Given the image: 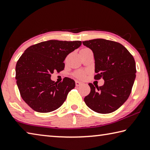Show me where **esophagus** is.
<instances>
[{"label":"esophagus","instance_id":"34e87169","mask_svg":"<svg viewBox=\"0 0 150 150\" xmlns=\"http://www.w3.org/2000/svg\"><path fill=\"white\" fill-rule=\"evenodd\" d=\"M75 83H76V86H80V85L82 84V83L79 82V81H76Z\"/></svg>","mask_w":150,"mask_h":150}]
</instances>
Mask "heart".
Here are the masks:
<instances>
[{"label": "heart", "mask_w": 150, "mask_h": 150, "mask_svg": "<svg viewBox=\"0 0 150 150\" xmlns=\"http://www.w3.org/2000/svg\"><path fill=\"white\" fill-rule=\"evenodd\" d=\"M88 50H90V49L88 48H83L81 50L80 52L88 51ZM86 71H83V70H78L74 74V76L76 78H77L78 79H80V80L83 79V78L86 77Z\"/></svg>", "instance_id": "1"}]
</instances>
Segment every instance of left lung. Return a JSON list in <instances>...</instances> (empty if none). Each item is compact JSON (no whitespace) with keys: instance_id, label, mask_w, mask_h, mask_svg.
<instances>
[{"instance_id":"1","label":"left lung","mask_w":150,"mask_h":150,"mask_svg":"<svg viewBox=\"0 0 150 150\" xmlns=\"http://www.w3.org/2000/svg\"><path fill=\"white\" fill-rule=\"evenodd\" d=\"M93 51L96 80L103 78L98 87L90 83V93L84 101L89 108L99 113L116 111L127 100L136 78V63L132 55L117 42L104 39L82 41Z\"/></svg>"}]
</instances>
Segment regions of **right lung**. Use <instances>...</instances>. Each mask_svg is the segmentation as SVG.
Segmentation results:
<instances>
[{"instance_id": "obj_1", "label": "right lung", "mask_w": 150, "mask_h": 150, "mask_svg": "<svg viewBox=\"0 0 150 150\" xmlns=\"http://www.w3.org/2000/svg\"><path fill=\"white\" fill-rule=\"evenodd\" d=\"M82 41L49 40L25 50L16 66V80L21 97L34 111L49 112L62 105L75 82L64 78L62 82L51 79L54 71L64 70L67 55L78 49Z\"/></svg>"}]
</instances>
